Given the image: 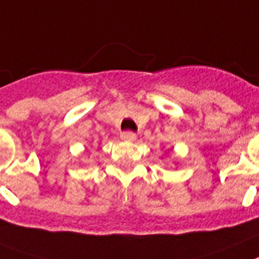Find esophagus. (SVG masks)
I'll use <instances>...</instances> for the list:
<instances>
[{
    "mask_svg": "<svg viewBox=\"0 0 259 259\" xmlns=\"http://www.w3.org/2000/svg\"><path fill=\"white\" fill-rule=\"evenodd\" d=\"M120 138L123 139V140H127V142H135L138 136H136V134H135V132L124 131V132H121Z\"/></svg>",
    "mask_w": 259,
    "mask_h": 259,
    "instance_id": "1",
    "label": "esophagus"
}]
</instances>
